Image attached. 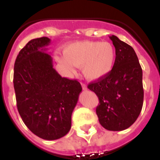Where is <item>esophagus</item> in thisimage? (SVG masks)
Instances as JSON below:
<instances>
[{
    "mask_svg": "<svg viewBox=\"0 0 160 160\" xmlns=\"http://www.w3.org/2000/svg\"><path fill=\"white\" fill-rule=\"evenodd\" d=\"M82 87L83 90H87V86L86 84H84V83H82Z\"/></svg>",
    "mask_w": 160,
    "mask_h": 160,
    "instance_id": "esophagus-1",
    "label": "esophagus"
}]
</instances>
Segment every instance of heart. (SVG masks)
I'll use <instances>...</instances> for the list:
<instances>
[{
	"label": "heart",
	"mask_w": 160,
	"mask_h": 160,
	"mask_svg": "<svg viewBox=\"0 0 160 160\" xmlns=\"http://www.w3.org/2000/svg\"><path fill=\"white\" fill-rule=\"evenodd\" d=\"M64 57L58 60L67 70L73 66L82 67L83 75L89 80H97L108 75L114 68L116 53L114 46L107 42H78L66 46Z\"/></svg>",
	"instance_id": "obj_1"
}]
</instances>
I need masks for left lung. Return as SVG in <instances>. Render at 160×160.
I'll list each match as a JSON object with an SVG mask.
<instances>
[{
    "label": "left lung",
    "instance_id": "left-lung-1",
    "mask_svg": "<svg viewBox=\"0 0 160 160\" xmlns=\"http://www.w3.org/2000/svg\"><path fill=\"white\" fill-rule=\"evenodd\" d=\"M116 58L108 75L88 85L99 99L96 114L108 131L130 128L140 114L143 103L142 70L135 50L116 36H110Z\"/></svg>",
    "mask_w": 160,
    "mask_h": 160
}]
</instances>
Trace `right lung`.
Returning a JSON list of instances; mask_svg holds the SVG:
<instances>
[{
  "label": "right lung",
  "mask_w": 160,
  "mask_h": 160,
  "mask_svg": "<svg viewBox=\"0 0 160 160\" xmlns=\"http://www.w3.org/2000/svg\"><path fill=\"white\" fill-rule=\"evenodd\" d=\"M50 39L29 41L19 52L14 64L13 87L17 107L24 123L37 136L55 140L71 128V115L82 86L62 78L46 53Z\"/></svg>",
  "instance_id": "right-lung-1"
}]
</instances>
